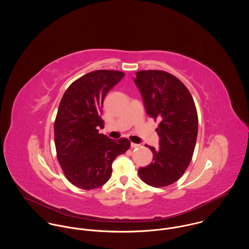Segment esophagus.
<instances>
[{
	"mask_svg": "<svg viewBox=\"0 0 249 249\" xmlns=\"http://www.w3.org/2000/svg\"><path fill=\"white\" fill-rule=\"evenodd\" d=\"M131 147L132 148H140L141 145L140 144H137V143H131Z\"/></svg>",
	"mask_w": 249,
	"mask_h": 249,
	"instance_id": "obj_1",
	"label": "esophagus"
}]
</instances>
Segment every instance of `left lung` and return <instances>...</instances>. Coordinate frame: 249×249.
<instances>
[{"label":"left lung","instance_id":"8db88e82","mask_svg":"<svg viewBox=\"0 0 249 249\" xmlns=\"http://www.w3.org/2000/svg\"><path fill=\"white\" fill-rule=\"evenodd\" d=\"M134 82L148 115L160 120V147L149 146L153 161L139 168L138 175L150 186H168L181 178L193 157L198 125L193 97L184 84L163 71H140Z\"/></svg>","mask_w":249,"mask_h":249}]
</instances>
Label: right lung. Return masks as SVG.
<instances>
[{"label": "right lung", "mask_w": 249, "mask_h": 249, "mask_svg": "<svg viewBox=\"0 0 249 249\" xmlns=\"http://www.w3.org/2000/svg\"><path fill=\"white\" fill-rule=\"evenodd\" d=\"M124 72L99 70L85 74L65 91L54 122L57 159L66 178L75 186L95 189L111 178V164L131 142L98 133L104 99Z\"/></svg>", "instance_id": "add662e5"}]
</instances>
